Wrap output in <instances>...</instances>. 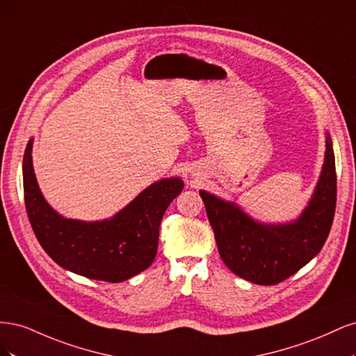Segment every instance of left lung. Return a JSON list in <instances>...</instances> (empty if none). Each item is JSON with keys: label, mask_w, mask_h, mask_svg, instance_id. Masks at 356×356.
<instances>
[{"label": "left lung", "mask_w": 356, "mask_h": 356, "mask_svg": "<svg viewBox=\"0 0 356 356\" xmlns=\"http://www.w3.org/2000/svg\"><path fill=\"white\" fill-rule=\"evenodd\" d=\"M325 147V161L314 196L296 221L258 222L236 203L199 191L220 257L234 275L252 284L275 285L293 276L322 250L337 196L336 159L328 134Z\"/></svg>", "instance_id": "left-lung-1"}]
</instances>
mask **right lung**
<instances>
[{
	"label": "right lung",
	"instance_id": "right-lung-1",
	"mask_svg": "<svg viewBox=\"0 0 356 356\" xmlns=\"http://www.w3.org/2000/svg\"><path fill=\"white\" fill-rule=\"evenodd\" d=\"M32 139L24 154V195L31 227L53 261L105 282H123L152 266L159 227L170 202L184 188L179 178L160 179L102 221L63 218L42 197L32 168Z\"/></svg>",
	"mask_w": 356,
	"mask_h": 356
}]
</instances>
